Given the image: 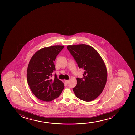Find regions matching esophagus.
Listing matches in <instances>:
<instances>
[{"instance_id":"obj_1","label":"esophagus","mask_w":135,"mask_h":135,"mask_svg":"<svg viewBox=\"0 0 135 135\" xmlns=\"http://www.w3.org/2000/svg\"><path fill=\"white\" fill-rule=\"evenodd\" d=\"M65 82L66 84H68L69 82V80H65Z\"/></svg>"}]
</instances>
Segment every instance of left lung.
Instances as JSON below:
<instances>
[{"label": "left lung", "instance_id": "left-lung-1", "mask_svg": "<svg viewBox=\"0 0 135 135\" xmlns=\"http://www.w3.org/2000/svg\"><path fill=\"white\" fill-rule=\"evenodd\" d=\"M80 68L84 70L83 77L77 78V85L73 88L76 96L85 101L95 99L106 85V66L98 52L90 45L81 44L67 47Z\"/></svg>", "mask_w": 135, "mask_h": 135}]
</instances>
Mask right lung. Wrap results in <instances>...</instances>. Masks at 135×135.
Wrapping results in <instances>:
<instances>
[{"label":"right lung","mask_w":135,"mask_h":135,"mask_svg":"<svg viewBox=\"0 0 135 135\" xmlns=\"http://www.w3.org/2000/svg\"><path fill=\"white\" fill-rule=\"evenodd\" d=\"M64 46L54 45L41 49L31 57L27 70L28 85L34 95L40 100L51 101L57 98L64 90V85L56 74L54 61Z\"/></svg>","instance_id":"obj_1"}]
</instances>
